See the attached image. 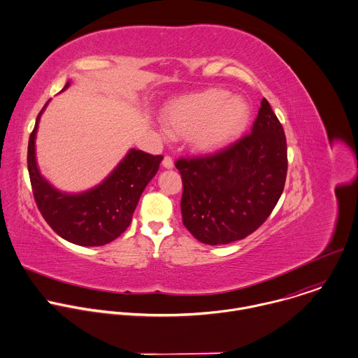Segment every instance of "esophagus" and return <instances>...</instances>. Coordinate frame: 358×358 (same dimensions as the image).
Masks as SVG:
<instances>
[{
  "mask_svg": "<svg viewBox=\"0 0 358 358\" xmlns=\"http://www.w3.org/2000/svg\"><path fill=\"white\" fill-rule=\"evenodd\" d=\"M163 167H166V169H173V167H174L173 159H171L170 156H164V159H163Z\"/></svg>",
  "mask_w": 358,
  "mask_h": 358,
  "instance_id": "34e87169",
  "label": "esophagus"
}]
</instances>
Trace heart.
Listing matches in <instances>:
<instances>
[{
  "instance_id": "b5f03b06",
  "label": "heart",
  "mask_w": 358,
  "mask_h": 358,
  "mask_svg": "<svg viewBox=\"0 0 358 358\" xmlns=\"http://www.w3.org/2000/svg\"><path fill=\"white\" fill-rule=\"evenodd\" d=\"M250 107L223 89H208L173 103L164 111L170 134H191L194 148L203 155H213L233 143L245 129Z\"/></svg>"
}]
</instances>
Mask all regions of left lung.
<instances>
[{"mask_svg":"<svg viewBox=\"0 0 358 358\" xmlns=\"http://www.w3.org/2000/svg\"><path fill=\"white\" fill-rule=\"evenodd\" d=\"M176 167L184 226L203 244H230L254 233L275 209L287 176L286 135L264 97L250 134L217 153L178 159Z\"/></svg>","mask_w":358,"mask_h":358,"instance_id":"8db88e82","label":"left lung"}]
</instances>
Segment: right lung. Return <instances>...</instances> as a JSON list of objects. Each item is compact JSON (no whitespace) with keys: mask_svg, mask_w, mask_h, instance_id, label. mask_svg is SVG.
<instances>
[{"mask_svg":"<svg viewBox=\"0 0 358 358\" xmlns=\"http://www.w3.org/2000/svg\"><path fill=\"white\" fill-rule=\"evenodd\" d=\"M68 86L69 82L62 90ZM45 106L36 118L27 145V170L36 205L47 224L64 240L82 247L108 244L129 226L139 198L157 173L163 156L131 149L101 184L80 194L61 192L41 177L36 162L34 139Z\"/></svg>","mask_w":358,"mask_h":358,"instance_id":"obj_1","label":"right lung"}]
</instances>
